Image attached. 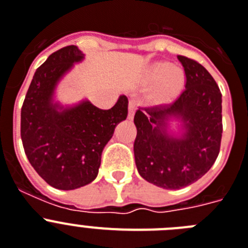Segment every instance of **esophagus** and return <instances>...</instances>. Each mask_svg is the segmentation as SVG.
<instances>
[{"instance_id":"34e87169","label":"esophagus","mask_w":248,"mask_h":248,"mask_svg":"<svg viewBox=\"0 0 248 248\" xmlns=\"http://www.w3.org/2000/svg\"><path fill=\"white\" fill-rule=\"evenodd\" d=\"M135 111H136V103H135V101H130V103H128V120H132Z\"/></svg>"}]
</instances>
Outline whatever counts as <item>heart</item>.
Instances as JSON below:
<instances>
[{
	"label": "heart",
	"instance_id": "1",
	"mask_svg": "<svg viewBox=\"0 0 248 248\" xmlns=\"http://www.w3.org/2000/svg\"><path fill=\"white\" fill-rule=\"evenodd\" d=\"M141 85L150 87L146 103L151 107H165L175 102L186 85L185 71L165 61L152 62L143 70Z\"/></svg>",
	"mask_w": 248,
	"mask_h": 248
}]
</instances>
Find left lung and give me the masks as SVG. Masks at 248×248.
Masks as SVG:
<instances>
[{
	"label": "left lung",
	"instance_id": "left-lung-1",
	"mask_svg": "<svg viewBox=\"0 0 248 248\" xmlns=\"http://www.w3.org/2000/svg\"><path fill=\"white\" fill-rule=\"evenodd\" d=\"M186 75V90L165 107L137 109L135 161L142 178L166 189L189 186L216 161L222 137V94L214 77L199 62L177 56ZM179 121L177 133L169 130Z\"/></svg>",
	"mask_w": 248,
	"mask_h": 248
}]
</instances>
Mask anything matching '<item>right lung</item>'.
I'll return each mask as SVG.
<instances>
[{"label": "right lung", "mask_w": 248, "mask_h": 248, "mask_svg": "<svg viewBox=\"0 0 248 248\" xmlns=\"http://www.w3.org/2000/svg\"><path fill=\"white\" fill-rule=\"evenodd\" d=\"M83 59L77 46L52 53L34 72L21 109V139L30 163L49 186L64 191L97 177L103 148L128 112L124 94L109 109L88 100L72 106L55 101L60 81Z\"/></svg>", "instance_id": "right-lung-1"}]
</instances>
